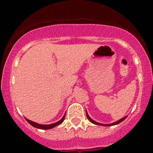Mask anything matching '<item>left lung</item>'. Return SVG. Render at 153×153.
<instances>
[{
	"instance_id": "obj_1",
	"label": "left lung",
	"mask_w": 153,
	"mask_h": 153,
	"mask_svg": "<svg viewBox=\"0 0 153 153\" xmlns=\"http://www.w3.org/2000/svg\"><path fill=\"white\" fill-rule=\"evenodd\" d=\"M85 112H86L87 118L88 119V120L90 121L91 122H92L93 124H96V125L105 126V127H110V126H113V125H116V124H119V123H121L122 122H123V121H124V119H125L127 117V116H125V117H123V118H122L121 119H119V120H118V121H117V122H114V123H111V124H102V123H99V122H96V121H94V119H92L90 117H89L88 114L87 113V111H85Z\"/></svg>"
}]
</instances>
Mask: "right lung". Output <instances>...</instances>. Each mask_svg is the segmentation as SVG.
<instances>
[{
  "label": "right lung",
  "instance_id": "obj_1",
  "mask_svg": "<svg viewBox=\"0 0 153 153\" xmlns=\"http://www.w3.org/2000/svg\"><path fill=\"white\" fill-rule=\"evenodd\" d=\"M65 117V114L64 116H63V117L60 119V120L51 124H38V123L32 122V121L31 120H29V119H27L26 118V120L27 121V122H29L31 126H33V127L35 128H37V129H52V128H54V127H56V126L60 124L61 123L64 121Z\"/></svg>",
  "mask_w": 153,
  "mask_h": 153
}]
</instances>
